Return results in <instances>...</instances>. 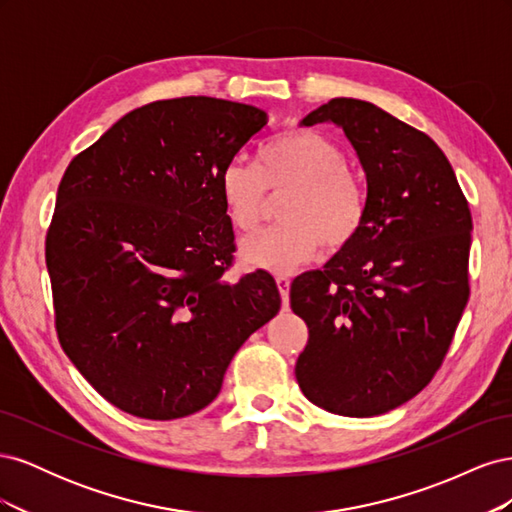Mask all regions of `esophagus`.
Listing matches in <instances>:
<instances>
[{
  "label": "esophagus",
  "mask_w": 512,
  "mask_h": 512,
  "mask_svg": "<svg viewBox=\"0 0 512 512\" xmlns=\"http://www.w3.org/2000/svg\"><path fill=\"white\" fill-rule=\"evenodd\" d=\"M275 284L280 288L284 307H288V297H290V277L288 275H275Z\"/></svg>",
  "instance_id": "esophagus-1"
}]
</instances>
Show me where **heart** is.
I'll return each instance as SVG.
<instances>
[{
    "label": "heart",
    "instance_id": "1",
    "mask_svg": "<svg viewBox=\"0 0 512 512\" xmlns=\"http://www.w3.org/2000/svg\"><path fill=\"white\" fill-rule=\"evenodd\" d=\"M344 149L312 130H292L271 138L254 164L228 162L220 173V194L232 228L260 226L267 190L288 192L280 207L284 226L245 239V265L286 273L314 258L324 243L329 252L348 247L365 224L367 198L348 168Z\"/></svg>",
    "mask_w": 512,
    "mask_h": 512
}]
</instances>
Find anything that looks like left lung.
Masks as SVG:
<instances>
[{
	"instance_id": "1",
	"label": "left lung",
	"mask_w": 512,
	"mask_h": 512,
	"mask_svg": "<svg viewBox=\"0 0 512 512\" xmlns=\"http://www.w3.org/2000/svg\"><path fill=\"white\" fill-rule=\"evenodd\" d=\"M335 123L367 177L365 224L299 275L290 307L309 329L294 376L318 408L376 416L436 376L470 297L472 215L431 138L371 102L333 98L301 126Z\"/></svg>"
}]
</instances>
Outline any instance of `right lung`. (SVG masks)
<instances>
[{
	"mask_svg": "<svg viewBox=\"0 0 512 512\" xmlns=\"http://www.w3.org/2000/svg\"><path fill=\"white\" fill-rule=\"evenodd\" d=\"M267 121L230 100H158L61 177L46 232L57 337L119 410L151 421L203 410L245 339L280 312L267 271L224 280L235 232L220 173Z\"/></svg>",
	"mask_w": 512,
	"mask_h": 512,
	"instance_id": "add662e5",
	"label": "right lung"
}]
</instances>
